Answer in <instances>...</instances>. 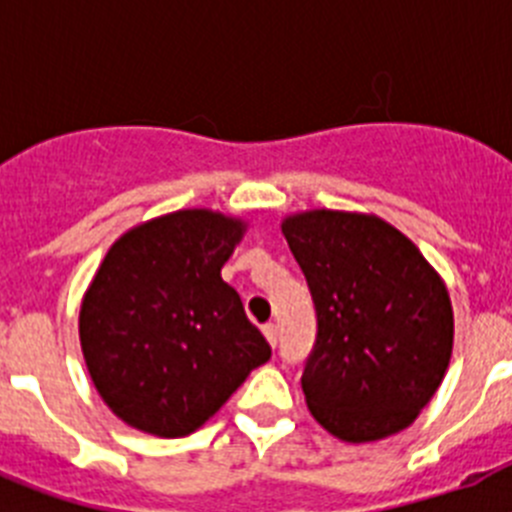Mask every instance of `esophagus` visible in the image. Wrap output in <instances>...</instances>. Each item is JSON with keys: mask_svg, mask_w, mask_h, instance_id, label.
Returning a JSON list of instances; mask_svg holds the SVG:
<instances>
[{"mask_svg": "<svg viewBox=\"0 0 512 512\" xmlns=\"http://www.w3.org/2000/svg\"><path fill=\"white\" fill-rule=\"evenodd\" d=\"M261 330H264V336H266V341H269V343H271V346H277V343H279V333H277V325H274V323H266V325H264V328H261Z\"/></svg>", "mask_w": 512, "mask_h": 512, "instance_id": "34e87169", "label": "esophagus"}]
</instances>
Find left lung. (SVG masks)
Here are the masks:
<instances>
[{
    "label": "left lung",
    "mask_w": 512,
    "mask_h": 512,
    "mask_svg": "<svg viewBox=\"0 0 512 512\" xmlns=\"http://www.w3.org/2000/svg\"><path fill=\"white\" fill-rule=\"evenodd\" d=\"M318 312L302 374L307 410L346 443L405 431L449 369L454 310L441 274L377 215L305 210L282 220Z\"/></svg>",
    "instance_id": "left-lung-1"
}]
</instances>
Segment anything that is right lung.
Returning a JSON list of instances; mask_svg holds the SVG:
<instances>
[{
    "label": "right lung",
    "instance_id": "add662e5",
    "mask_svg": "<svg viewBox=\"0 0 512 512\" xmlns=\"http://www.w3.org/2000/svg\"><path fill=\"white\" fill-rule=\"evenodd\" d=\"M246 228L207 207L176 210L122 233L99 264L81 300V354L104 405L130 428L189 436L271 359L220 277Z\"/></svg>",
    "mask_w": 512,
    "mask_h": 512
}]
</instances>
